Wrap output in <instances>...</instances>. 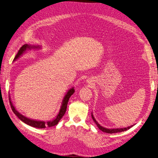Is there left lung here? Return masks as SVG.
<instances>
[{
	"label": "left lung",
	"instance_id": "left-lung-1",
	"mask_svg": "<svg viewBox=\"0 0 158 158\" xmlns=\"http://www.w3.org/2000/svg\"><path fill=\"white\" fill-rule=\"evenodd\" d=\"M92 118L94 120V121L95 122V123L97 124V127L99 128V129L101 130L102 131L104 132H107V133H109V134H112V133H117V132H122V131H127V129H129L131 127H132L133 126H129L128 127H125V128H120V129H106V128H104L103 127H102L101 126L99 125V123L97 122V120L95 119V118L94 117V116L92 113Z\"/></svg>",
	"mask_w": 158,
	"mask_h": 158
}]
</instances>
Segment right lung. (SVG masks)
Here are the masks:
<instances>
[{
    "label": "right lung",
    "instance_id": "add662e5",
    "mask_svg": "<svg viewBox=\"0 0 158 158\" xmlns=\"http://www.w3.org/2000/svg\"><path fill=\"white\" fill-rule=\"evenodd\" d=\"M38 48V47H31L30 45H28L27 44H25L23 45L20 49L19 51H18V53L16 54V56L14 58V60H16L17 58H19V57H20V56H21L25 51H26L27 48ZM75 90L73 89V88L70 89V90H69V92H67V94H66V95L64 96V98H63V103H62V106L61 107V109L60 111L58 113L57 116L56 117V118L52 121H49L47 122H45L43 121H37V120H31V119H29L28 118L24 117L22 114H21L20 113H19L17 111H16L15 108V107L13 106L11 101V98L9 96V99H10V104L11 107V110L13 111V113L17 116L18 118L21 120L23 122L26 123L27 125L32 126V127H36V128H45L47 126V127H52L54 126L58 123L59 121L62 118V117H63V115L64 114L66 111V107H67V104H68V102L69 101V98L71 97V95L74 93Z\"/></svg>",
    "mask_w": 158,
    "mask_h": 158
}]
</instances>
